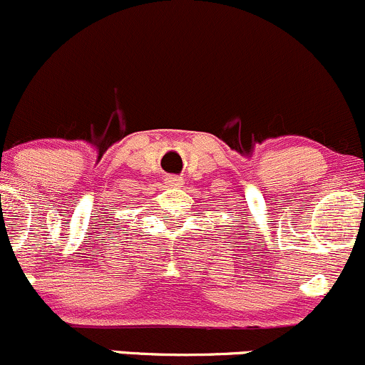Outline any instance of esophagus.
Returning <instances> with one entry per match:
<instances>
[{"label":"esophagus","instance_id":"34e87169","mask_svg":"<svg viewBox=\"0 0 365 365\" xmlns=\"http://www.w3.org/2000/svg\"><path fill=\"white\" fill-rule=\"evenodd\" d=\"M164 183H166L168 187H180L182 185V178L180 176H168L166 180H164Z\"/></svg>","mask_w":365,"mask_h":365}]
</instances>
